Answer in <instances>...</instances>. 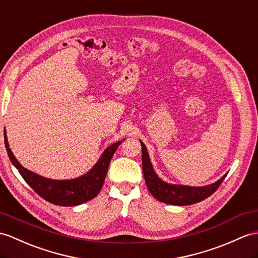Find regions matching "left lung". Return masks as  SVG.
Wrapping results in <instances>:
<instances>
[{
  "label": "left lung",
  "mask_w": 258,
  "mask_h": 258,
  "mask_svg": "<svg viewBox=\"0 0 258 258\" xmlns=\"http://www.w3.org/2000/svg\"><path fill=\"white\" fill-rule=\"evenodd\" d=\"M140 143L142 147V168L146 184L150 192L161 203L174 206H188L203 202L206 198L211 196L218 189L219 186L222 184L224 178L227 177V174H225L216 183L202 187L168 184L156 175L152 163L150 161L146 146L141 140Z\"/></svg>",
  "instance_id": "obj_1"
}]
</instances>
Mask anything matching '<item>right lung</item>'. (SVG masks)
I'll list each match as a JSON object with an SVG mask.
<instances>
[{
	"mask_svg": "<svg viewBox=\"0 0 258 258\" xmlns=\"http://www.w3.org/2000/svg\"><path fill=\"white\" fill-rule=\"evenodd\" d=\"M4 142L12 164L18 169V172H20L25 181H26V183L33 188L40 197L54 205L72 207L84 204L97 196L99 190L102 189L103 187L112 155H114L115 151L118 149L119 146H120V143L122 141H118L106 149L96 164L86 174H84L83 176L68 180H56L46 178L29 171L27 168H25L24 166H22L21 163L16 160L13 152L11 151L5 133Z\"/></svg>",
	"mask_w": 258,
	"mask_h": 258,
	"instance_id": "right-lung-1",
	"label": "right lung"
}]
</instances>
